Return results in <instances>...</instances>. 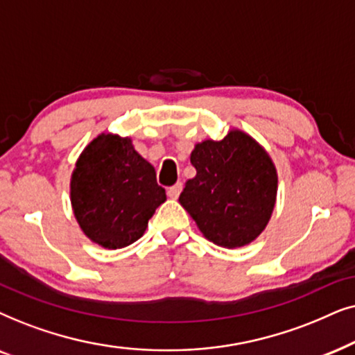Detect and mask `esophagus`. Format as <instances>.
Returning a JSON list of instances; mask_svg holds the SVG:
<instances>
[{"label":"esophagus","instance_id":"34e87169","mask_svg":"<svg viewBox=\"0 0 355 355\" xmlns=\"http://www.w3.org/2000/svg\"><path fill=\"white\" fill-rule=\"evenodd\" d=\"M182 190H183V185H182L180 182H178V183H175L173 187H170V188H168L167 195H168V198H172V200H177V198L180 196Z\"/></svg>","mask_w":355,"mask_h":355}]
</instances>
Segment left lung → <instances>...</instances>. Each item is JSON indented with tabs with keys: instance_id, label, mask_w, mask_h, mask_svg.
Here are the masks:
<instances>
[{
	"instance_id": "1",
	"label": "left lung",
	"mask_w": 355,
	"mask_h": 355,
	"mask_svg": "<svg viewBox=\"0 0 355 355\" xmlns=\"http://www.w3.org/2000/svg\"><path fill=\"white\" fill-rule=\"evenodd\" d=\"M196 175L187 182L180 205L212 243L239 248L252 243L271 219L277 172L252 136L230 130L224 139H206L191 153Z\"/></svg>"
}]
</instances>
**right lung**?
Returning a JSON list of instances; mask_svg holds the SVG:
<instances>
[{"label":"right lung","instance_id":"add662e5","mask_svg":"<svg viewBox=\"0 0 355 355\" xmlns=\"http://www.w3.org/2000/svg\"><path fill=\"white\" fill-rule=\"evenodd\" d=\"M167 200L155 170L130 138L102 133L86 146L71 175V206L86 237L103 248L128 247L143 237Z\"/></svg>","mask_w":355,"mask_h":355}]
</instances>
